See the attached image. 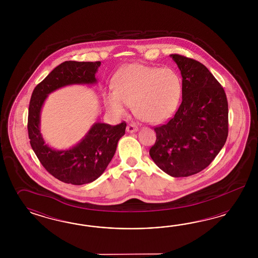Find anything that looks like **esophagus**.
Listing matches in <instances>:
<instances>
[{
    "label": "esophagus",
    "mask_w": 258,
    "mask_h": 258,
    "mask_svg": "<svg viewBox=\"0 0 258 258\" xmlns=\"http://www.w3.org/2000/svg\"><path fill=\"white\" fill-rule=\"evenodd\" d=\"M138 131V126L134 124H128L126 125V132L130 133H136Z\"/></svg>",
    "instance_id": "1"
}]
</instances>
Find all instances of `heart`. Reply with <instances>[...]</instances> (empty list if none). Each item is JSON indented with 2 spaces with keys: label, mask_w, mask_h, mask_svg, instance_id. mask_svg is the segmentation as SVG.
Listing matches in <instances>:
<instances>
[{
  "label": "heart",
  "mask_w": 258,
  "mask_h": 258,
  "mask_svg": "<svg viewBox=\"0 0 258 258\" xmlns=\"http://www.w3.org/2000/svg\"><path fill=\"white\" fill-rule=\"evenodd\" d=\"M114 89L105 98L112 112L125 115L128 106L133 105L134 114L151 124L171 117L182 94L181 79L176 71L136 63L118 72Z\"/></svg>",
  "instance_id": "obj_1"
}]
</instances>
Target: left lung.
Masks as SVG:
<instances>
[{
  "label": "left lung",
  "mask_w": 258,
  "mask_h": 258,
  "mask_svg": "<svg viewBox=\"0 0 258 258\" xmlns=\"http://www.w3.org/2000/svg\"><path fill=\"white\" fill-rule=\"evenodd\" d=\"M182 78V101L166 124L156 126V142L149 150L166 174L180 178L206 168L225 145L228 102L219 81L203 64L173 54Z\"/></svg>",
  "instance_id": "obj_1"
}]
</instances>
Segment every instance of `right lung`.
Here are the masks:
<instances>
[{
  "instance_id": "1",
  "label": "right lung",
  "mask_w": 258,
  "mask_h": 258,
  "mask_svg": "<svg viewBox=\"0 0 258 258\" xmlns=\"http://www.w3.org/2000/svg\"><path fill=\"white\" fill-rule=\"evenodd\" d=\"M100 65V61L62 62L36 86L31 95L27 128L32 149L47 171L66 183L82 185L99 178L114 155L126 124L96 122L76 146L57 150L46 145L40 133L41 109L47 96L59 88L97 83L95 74Z\"/></svg>"
}]
</instances>
